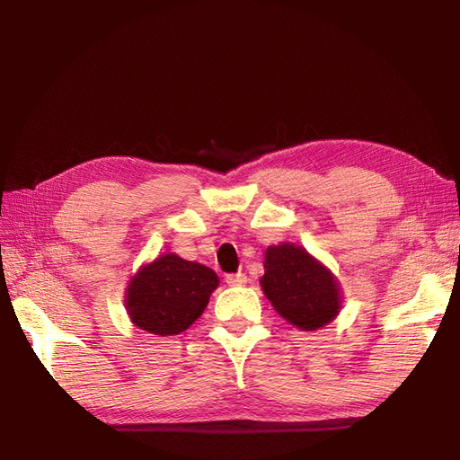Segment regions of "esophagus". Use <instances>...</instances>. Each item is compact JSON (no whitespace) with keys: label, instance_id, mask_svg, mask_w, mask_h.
I'll list each match as a JSON object with an SVG mask.
<instances>
[{"label":"esophagus","instance_id":"obj_1","mask_svg":"<svg viewBox=\"0 0 460 460\" xmlns=\"http://www.w3.org/2000/svg\"><path fill=\"white\" fill-rule=\"evenodd\" d=\"M226 284L228 286H245L247 284V276L245 274H242V272H238V274H228L226 276Z\"/></svg>","mask_w":460,"mask_h":460}]
</instances>
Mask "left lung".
I'll list each match as a JSON object with an SVG mask.
<instances>
[{"label":"left lung","mask_w":460,"mask_h":460,"mask_svg":"<svg viewBox=\"0 0 460 460\" xmlns=\"http://www.w3.org/2000/svg\"><path fill=\"white\" fill-rule=\"evenodd\" d=\"M264 296L289 324L313 332L341 309V289L333 274L296 243L270 245L264 253Z\"/></svg>","instance_id":"obj_1"}]
</instances>
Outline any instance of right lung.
I'll list each match as a JSON object with an SVG mask.
<instances>
[{
    "mask_svg": "<svg viewBox=\"0 0 460 460\" xmlns=\"http://www.w3.org/2000/svg\"><path fill=\"white\" fill-rule=\"evenodd\" d=\"M217 288L215 270L166 253L132 276L127 289V311L137 328L159 338L176 336L203 314Z\"/></svg>",
    "mask_w": 460,
    "mask_h": 460,
    "instance_id": "1",
    "label": "right lung"
}]
</instances>
